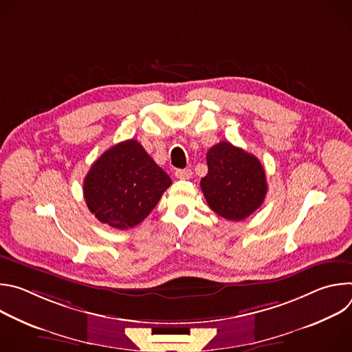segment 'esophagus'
<instances>
[{
    "mask_svg": "<svg viewBox=\"0 0 352 352\" xmlns=\"http://www.w3.org/2000/svg\"><path fill=\"white\" fill-rule=\"evenodd\" d=\"M175 177L178 179H189L192 178V171L189 168H184V170H177L175 171Z\"/></svg>",
    "mask_w": 352,
    "mask_h": 352,
    "instance_id": "esophagus-1",
    "label": "esophagus"
}]
</instances>
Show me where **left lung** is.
<instances>
[{
  "mask_svg": "<svg viewBox=\"0 0 352 352\" xmlns=\"http://www.w3.org/2000/svg\"><path fill=\"white\" fill-rule=\"evenodd\" d=\"M206 162L209 171L200 188L214 213L241 221L262 206L267 182L258 157L223 140L209 148Z\"/></svg>",
  "mask_w": 352,
  "mask_h": 352,
  "instance_id": "1",
  "label": "left lung"
}]
</instances>
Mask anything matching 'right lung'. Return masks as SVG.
<instances>
[{
    "label": "right lung",
    "mask_w": 352,
    "mask_h": 352,
    "mask_svg": "<svg viewBox=\"0 0 352 352\" xmlns=\"http://www.w3.org/2000/svg\"><path fill=\"white\" fill-rule=\"evenodd\" d=\"M170 185L171 178L143 146L129 139L93 163L83 181V196L98 221L128 230L150 214Z\"/></svg>",
    "instance_id": "1"
}]
</instances>
